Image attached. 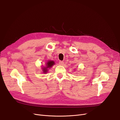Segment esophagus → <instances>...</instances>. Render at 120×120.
<instances>
[{"instance_id":"obj_1","label":"esophagus","mask_w":120,"mask_h":120,"mask_svg":"<svg viewBox=\"0 0 120 120\" xmlns=\"http://www.w3.org/2000/svg\"><path fill=\"white\" fill-rule=\"evenodd\" d=\"M64 62H63V61H60L59 62V64L60 65H61V66L63 65H64Z\"/></svg>"}]
</instances>
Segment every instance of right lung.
I'll return each instance as SVG.
<instances>
[{"label":"right lung","instance_id":"obj_1","mask_svg":"<svg viewBox=\"0 0 120 120\" xmlns=\"http://www.w3.org/2000/svg\"><path fill=\"white\" fill-rule=\"evenodd\" d=\"M54 64L55 63L53 61H48L45 64V66L43 67V68H42L43 73H45H45L47 72L48 71V69L52 67V66L54 65Z\"/></svg>","mask_w":120,"mask_h":120}]
</instances>
